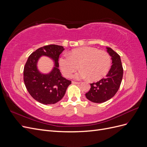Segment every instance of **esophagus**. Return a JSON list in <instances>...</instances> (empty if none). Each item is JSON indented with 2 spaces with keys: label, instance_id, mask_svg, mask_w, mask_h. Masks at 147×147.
Returning a JSON list of instances; mask_svg holds the SVG:
<instances>
[{
  "label": "esophagus",
  "instance_id": "34e87169",
  "mask_svg": "<svg viewBox=\"0 0 147 147\" xmlns=\"http://www.w3.org/2000/svg\"><path fill=\"white\" fill-rule=\"evenodd\" d=\"M72 82L73 84H79L80 83V82H74V81H72Z\"/></svg>",
  "mask_w": 147,
  "mask_h": 147
}]
</instances>
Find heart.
<instances>
[{"mask_svg": "<svg viewBox=\"0 0 147 147\" xmlns=\"http://www.w3.org/2000/svg\"><path fill=\"white\" fill-rule=\"evenodd\" d=\"M61 71L66 77H70L80 66L81 70L74 75L77 80L89 78L98 80L107 74L111 65L109 53L94 47H84L73 50L70 55L59 59Z\"/></svg>", "mask_w": 147, "mask_h": 147, "instance_id": "b5f03b06", "label": "heart"}]
</instances>
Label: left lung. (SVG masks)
<instances>
[{
	"instance_id": "1",
	"label": "left lung",
	"mask_w": 147,
	"mask_h": 147,
	"mask_svg": "<svg viewBox=\"0 0 147 147\" xmlns=\"http://www.w3.org/2000/svg\"><path fill=\"white\" fill-rule=\"evenodd\" d=\"M112 57V65L106 77L96 83H91L90 91L85 95L86 98L95 103H102L113 97L121 84L123 69L119 55L111 48H107Z\"/></svg>"
}]
</instances>
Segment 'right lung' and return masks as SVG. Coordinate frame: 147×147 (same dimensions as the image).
<instances>
[{
  "label": "right lung",
  "instance_id": "obj_1",
  "mask_svg": "<svg viewBox=\"0 0 147 147\" xmlns=\"http://www.w3.org/2000/svg\"><path fill=\"white\" fill-rule=\"evenodd\" d=\"M63 47L49 45L38 48L31 54L25 64L23 71L24 82L28 91L33 98L45 105L54 104L64 97L71 81L61 75L58 59L63 51ZM43 55L55 61V67L48 74H42L36 68L39 57Z\"/></svg>",
  "mask_w": 147,
  "mask_h": 147
}]
</instances>
